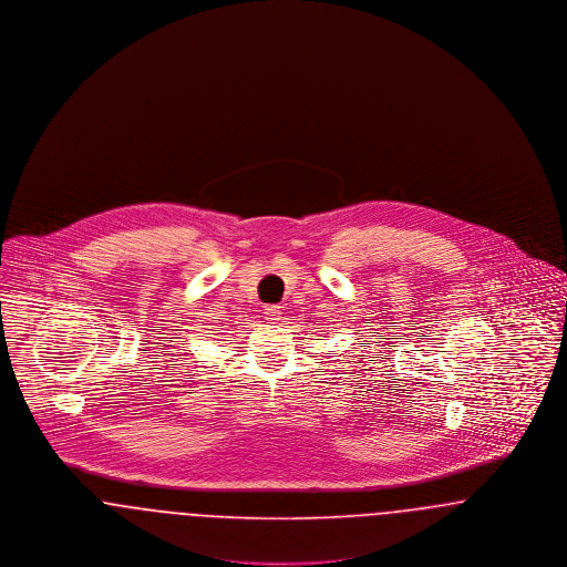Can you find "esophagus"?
Segmentation results:
<instances>
[{
  "mask_svg": "<svg viewBox=\"0 0 567 567\" xmlns=\"http://www.w3.org/2000/svg\"><path fill=\"white\" fill-rule=\"evenodd\" d=\"M264 315H266V321L268 323H276V321H280V306H266V310H264Z\"/></svg>",
  "mask_w": 567,
  "mask_h": 567,
  "instance_id": "1",
  "label": "esophagus"
}]
</instances>
